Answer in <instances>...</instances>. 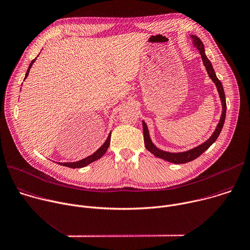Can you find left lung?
I'll return each instance as SVG.
<instances>
[{
  "instance_id": "8db88e82",
  "label": "left lung",
  "mask_w": 250,
  "mask_h": 250,
  "mask_svg": "<svg viewBox=\"0 0 250 250\" xmlns=\"http://www.w3.org/2000/svg\"><path fill=\"white\" fill-rule=\"evenodd\" d=\"M190 37L193 40L194 46L200 52L203 63H204V65L206 67V70H207V72L209 74V77L213 80V82L215 83V85H216V87L218 89V92H219V95H220V98H221V101H222V105H223V112H222V116H221L220 122H219V124H218V125L216 127V130L214 131L212 136L206 142L202 143L201 145H199V146H197V147H195V148H193L191 150H188L187 152H181V153H170V152H166V151L158 149L152 143V141H151V139L149 137V132H148V128H147V125H146L145 122H142L144 143H145L146 149L149 152H151L153 155H155L156 157L164 159L166 161L174 163V164H185V163L193 161L194 159L199 157L204 151H206L216 141V139L218 138V136H219V134H220V132H221V130L223 128V125H224V123H225V119H226L227 104H226V97H225V92H224V88H223L222 83L218 79V77L216 76V73H215V71L213 69L212 63L210 62V61L208 60V58L205 55L204 45H203L202 41L197 36H195V35H191Z\"/></svg>"
}]
</instances>
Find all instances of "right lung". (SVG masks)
Wrapping results in <instances>:
<instances>
[{"label":"right lung","mask_w":250,"mask_h":250,"mask_svg":"<svg viewBox=\"0 0 250 250\" xmlns=\"http://www.w3.org/2000/svg\"><path fill=\"white\" fill-rule=\"evenodd\" d=\"M35 60H36V59H34V60L30 62L29 67H28V69H27V72H26V74H25L24 79L27 77V75H28V73H29V70H30V67L32 66V64H33V62H35ZM110 141H111V133L109 134V136H108L107 140L105 141V143H104L94 154L88 156L87 158L82 159V160H80V161H78V162H73V163H61V165L65 166V167H68V168H71V169L85 167V166H87L88 164H90V163H92V162H94V161L100 159V158L106 153V151H107V149H108V147H109V145H110Z\"/></svg>","instance_id":"right-lung-1"}]
</instances>
